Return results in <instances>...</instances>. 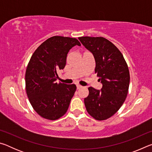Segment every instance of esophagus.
I'll list each match as a JSON object with an SVG mask.
<instances>
[{
  "mask_svg": "<svg viewBox=\"0 0 152 152\" xmlns=\"http://www.w3.org/2000/svg\"><path fill=\"white\" fill-rule=\"evenodd\" d=\"M76 87H77V89H80V88H82V86H80V85H77V86H76Z\"/></svg>",
  "mask_w": 152,
  "mask_h": 152,
  "instance_id": "1",
  "label": "esophagus"
}]
</instances>
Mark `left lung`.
<instances>
[{"label":"left lung","mask_w":152,"mask_h":152,"mask_svg":"<svg viewBox=\"0 0 152 152\" xmlns=\"http://www.w3.org/2000/svg\"><path fill=\"white\" fill-rule=\"evenodd\" d=\"M78 39L93 54L95 73L102 84L101 91L88 88V96L84 99L86 110L96 120H106L119 110L127 96L128 66L119 49L105 38L86 36Z\"/></svg>","instance_id":"obj_1"}]
</instances>
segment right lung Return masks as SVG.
<instances>
[{
	"label": "right lung",
	"mask_w": 152,
	"mask_h": 152,
	"mask_svg": "<svg viewBox=\"0 0 152 152\" xmlns=\"http://www.w3.org/2000/svg\"><path fill=\"white\" fill-rule=\"evenodd\" d=\"M76 45H81L76 38L53 36L37 48L29 61L25 89L33 109L44 119H58L68 110L76 86L56 81L66 66L68 51Z\"/></svg>",
	"instance_id": "right-lung-1"
}]
</instances>
